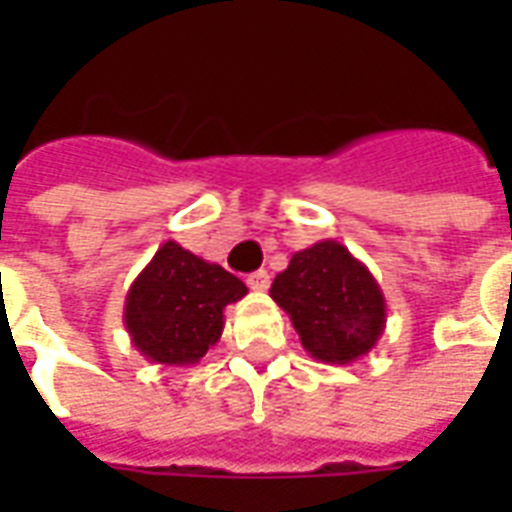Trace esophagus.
<instances>
[{
  "label": "esophagus",
  "instance_id": "34e87169",
  "mask_svg": "<svg viewBox=\"0 0 512 512\" xmlns=\"http://www.w3.org/2000/svg\"><path fill=\"white\" fill-rule=\"evenodd\" d=\"M246 285H249L252 290H257V293H263V290H268V285H271V274L260 268V271H255V274H249V277H246Z\"/></svg>",
  "mask_w": 512,
  "mask_h": 512
}]
</instances>
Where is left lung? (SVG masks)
Segmentation results:
<instances>
[{
	"instance_id": "1",
	"label": "left lung",
	"mask_w": 512,
	"mask_h": 512,
	"mask_svg": "<svg viewBox=\"0 0 512 512\" xmlns=\"http://www.w3.org/2000/svg\"><path fill=\"white\" fill-rule=\"evenodd\" d=\"M268 293L290 315L304 351L326 365L362 359L386 329L381 285L348 246L332 238L290 257Z\"/></svg>"
}]
</instances>
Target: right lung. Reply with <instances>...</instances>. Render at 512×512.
I'll list each match as a JSON object with an SVG mask.
<instances>
[{"mask_svg": "<svg viewBox=\"0 0 512 512\" xmlns=\"http://www.w3.org/2000/svg\"><path fill=\"white\" fill-rule=\"evenodd\" d=\"M244 296L230 271L167 241L131 282L123 323L147 362L197 365L222 337L224 307Z\"/></svg>", "mask_w": 512, "mask_h": 512, "instance_id": "1", "label": "right lung"}]
</instances>
